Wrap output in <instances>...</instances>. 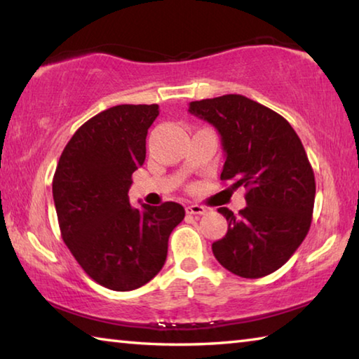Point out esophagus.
<instances>
[{"label":"esophagus","mask_w":359,"mask_h":359,"mask_svg":"<svg viewBox=\"0 0 359 359\" xmlns=\"http://www.w3.org/2000/svg\"><path fill=\"white\" fill-rule=\"evenodd\" d=\"M185 210H187V214H191V215H204L205 214V208H203V205H199V204L187 205Z\"/></svg>","instance_id":"obj_1"}]
</instances>
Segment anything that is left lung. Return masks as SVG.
<instances>
[{
	"label": "left lung",
	"mask_w": 359,
	"mask_h": 359,
	"mask_svg": "<svg viewBox=\"0 0 359 359\" xmlns=\"http://www.w3.org/2000/svg\"><path fill=\"white\" fill-rule=\"evenodd\" d=\"M188 112L214 125L226 161L222 180L244 187L247 208H228L224 238L212 252L244 278L269 276L291 258L312 223L315 175L299 136L282 115L242 95L190 102Z\"/></svg>",
	"instance_id": "1"
}]
</instances>
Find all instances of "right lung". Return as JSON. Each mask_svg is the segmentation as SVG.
Here are the masks:
<instances>
[{
  "mask_svg": "<svg viewBox=\"0 0 359 359\" xmlns=\"http://www.w3.org/2000/svg\"><path fill=\"white\" fill-rule=\"evenodd\" d=\"M158 104H120L100 112L66 144L52 182L65 244L90 278L114 291L150 282L168 255L180 204L131 208V175L145 161V137Z\"/></svg>",
  "mask_w": 359,
  "mask_h": 359,
  "instance_id": "add662e5",
  "label": "right lung"
}]
</instances>
